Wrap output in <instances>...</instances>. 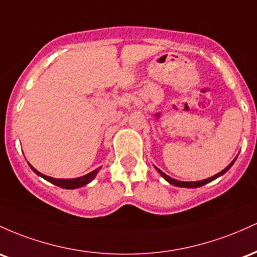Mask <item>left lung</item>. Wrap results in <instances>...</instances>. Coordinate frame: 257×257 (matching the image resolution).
Instances as JSON below:
<instances>
[{
    "mask_svg": "<svg viewBox=\"0 0 257 257\" xmlns=\"http://www.w3.org/2000/svg\"><path fill=\"white\" fill-rule=\"evenodd\" d=\"M234 161H235V159L233 160L232 163H230L229 165L226 167V169H224V170H222L221 172H218L217 175L212 176V177H210V178H206V180H203V181H197V182H182V181H177V180H174V178H171V177H170V176H167V175L164 174L163 171H160V170L158 169V167H157V170H158V171H159V174H160L161 176H163L164 178H165V180L167 181V182H169V183H171V184H174V186H177V187H184V188H197V187H201V186H204V184H206V183L211 182V181H214L215 178L220 177V176H221V175H223L224 172H227V171H228V170L230 169V166H232L233 164H234Z\"/></svg>",
    "mask_w": 257,
    "mask_h": 257,
    "instance_id": "1",
    "label": "left lung"
}]
</instances>
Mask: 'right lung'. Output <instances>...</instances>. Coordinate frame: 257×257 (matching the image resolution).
I'll use <instances>...</instances> for the list:
<instances>
[{"mask_svg":"<svg viewBox=\"0 0 257 257\" xmlns=\"http://www.w3.org/2000/svg\"><path fill=\"white\" fill-rule=\"evenodd\" d=\"M30 167L33 169V171L35 172V174L41 176V177L45 178V180H47L48 182L56 184V186H58V187H62V188H66V189H75V188H80V187L86 186V184L90 183L91 181L96 177V175L98 174V171H99V169H100V167H98V169L93 170V171L90 172V174L82 176V177L70 178V180H62V178H53V177H50V176L42 175V174H40L37 170L34 169L31 165H30Z\"/></svg>","mask_w":257,"mask_h":257,"instance_id":"right-lung-1","label":"right lung"}]
</instances>
